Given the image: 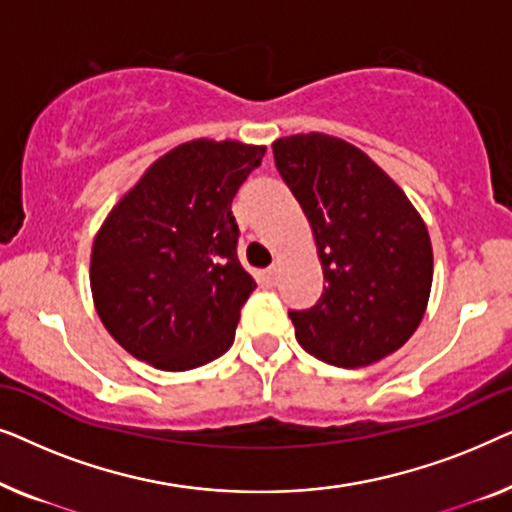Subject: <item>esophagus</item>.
I'll list each match as a JSON object with an SVG mask.
<instances>
[{"instance_id": "esophagus-1", "label": "esophagus", "mask_w": 512, "mask_h": 512, "mask_svg": "<svg viewBox=\"0 0 512 512\" xmlns=\"http://www.w3.org/2000/svg\"><path fill=\"white\" fill-rule=\"evenodd\" d=\"M263 279H265V284L268 286H275L277 284V268L275 265H272V268H268L263 272Z\"/></svg>"}]
</instances>
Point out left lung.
<instances>
[{"label": "left lung", "instance_id": "obj_1", "mask_svg": "<svg viewBox=\"0 0 512 512\" xmlns=\"http://www.w3.org/2000/svg\"><path fill=\"white\" fill-rule=\"evenodd\" d=\"M275 165L310 221L324 293L289 310L305 352L359 368L396 352L429 303V230L405 193L356 146L310 132L277 139Z\"/></svg>", "mask_w": 512, "mask_h": 512}]
</instances>
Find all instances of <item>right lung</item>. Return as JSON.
<instances>
[{
    "label": "right lung",
    "instance_id": "right-lung-1",
    "mask_svg": "<svg viewBox=\"0 0 512 512\" xmlns=\"http://www.w3.org/2000/svg\"><path fill=\"white\" fill-rule=\"evenodd\" d=\"M265 146L195 139L156 160L93 242L90 289L102 324L135 359L191 370L235 340L256 282L237 258L230 205Z\"/></svg>",
    "mask_w": 512,
    "mask_h": 512
}]
</instances>
